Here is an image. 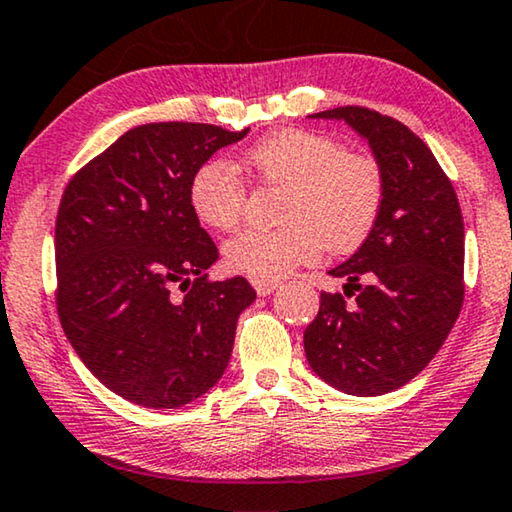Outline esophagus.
<instances>
[{"mask_svg":"<svg viewBox=\"0 0 512 512\" xmlns=\"http://www.w3.org/2000/svg\"><path fill=\"white\" fill-rule=\"evenodd\" d=\"M255 287V292L259 294V297H269V294H273L278 290V280H259V278H253L250 280Z\"/></svg>","mask_w":512,"mask_h":512,"instance_id":"1","label":"esophagus"}]
</instances>
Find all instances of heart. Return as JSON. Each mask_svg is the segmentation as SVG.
<instances>
[{
  "mask_svg": "<svg viewBox=\"0 0 512 512\" xmlns=\"http://www.w3.org/2000/svg\"><path fill=\"white\" fill-rule=\"evenodd\" d=\"M264 185L283 187L276 229H243L222 248L225 264L243 276L276 280L322 250L350 253L376 227L385 197L380 164L348 153L327 134L278 129L246 153ZM190 206L201 225L232 229L246 208V187L232 164L211 160L194 171Z\"/></svg>",
  "mask_w": 512,
  "mask_h": 512,
  "instance_id": "heart-1",
  "label": "heart"
}]
</instances>
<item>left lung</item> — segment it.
Wrapping results in <instances>:
<instances>
[{
  "label": "left lung",
  "mask_w": 512,
  "mask_h": 512,
  "mask_svg": "<svg viewBox=\"0 0 512 512\" xmlns=\"http://www.w3.org/2000/svg\"><path fill=\"white\" fill-rule=\"evenodd\" d=\"M341 120L371 146L385 197L376 227L329 276L343 294H320L304 331L311 369L352 397L399 390L427 366L464 304V220L455 187L420 136L362 106L313 113Z\"/></svg>",
  "instance_id": "left-lung-1"
}]
</instances>
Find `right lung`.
Masks as SVG:
<instances>
[{"label":"right lung","instance_id":"add662e5","mask_svg":"<svg viewBox=\"0 0 512 512\" xmlns=\"http://www.w3.org/2000/svg\"><path fill=\"white\" fill-rule=\"evenodd\" d=\"M250 129L150 122L85 164L55 222L57 313L99 383L146 408H181L225 373L246 278L208 280L218 248L190 206V181ZM178 286L184 294L178 295Z\"/></svg>","mask_w":512,"mask_h":512}]
</instances>
